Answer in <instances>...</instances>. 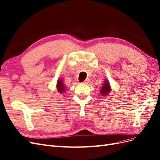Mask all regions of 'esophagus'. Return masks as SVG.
<instances>
[{"instance_id": "esophagus-1", "label": "esophagus", "mask_w": 160, "mask_h": 160, "mask_svg": "<svg viewBox=\"0 0 160 160\" xmlns=\"http://www.w3.org/2000/svg\"><path fill=\"white\" fill-rule=\"evenodd\" d=\"M89 81H90L89 79H87L85 81H83L82 82H83V83H85V84H88L89 82Z\"/></svg>"}]
</instances>
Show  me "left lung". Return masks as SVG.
Wrapping results in <instances>:
<instances>
[{"mask_svg":"<svg viewBox=\"0 0 160 160\" xmlns=\"http://www.w3.org/2000/svg\"><path fill=\"white\" fill-rule=\"evenodd\" d=\"M110 91H111V87H110L109 82L107 80H106L105 82H104V85L101 87V93L102 96H104L107 95L108 93H109Z\"/></svg>","mask_w":160,"mask_h":160,"instance_id":"1","label":"left lung"}]
</instances>
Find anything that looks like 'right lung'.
I'll return each instance as SVG.
<instances>
[{
	"mask_svg": "<svg viewBox=\"0 0 160 160\" xmlns=\"http://www.w3.org/2000/svg\"><path fill=\"white\" fill-rule=\"evenodd\" d=\"M57 88H58V90L59 92H65V87L63 85V81L62 79H59L58 80V82H57Z\"/></svg>",
	"mask_w": 160,
	"mask_h": 160,
	"instance_id": "1",
	"label": "right lung"
}]
</instances>
